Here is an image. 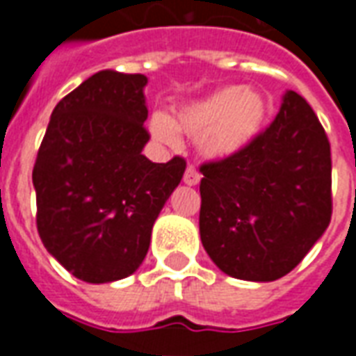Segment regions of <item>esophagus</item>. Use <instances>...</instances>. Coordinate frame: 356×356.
I'll return each instance as SVG.
<instances>
[{
	"label": "esophagus",
	"instance_id": "1",
	"mask_svg": "<svg viewBox=\"0 0 356 356\" xmlns=\"http://www.w3.org/2000/svg\"><path fill=\"white\" fill-rule=\"evenodd\" d=\"M183 181H185V185L188 186H196L200 183V173L196 171L194 165H188L185 171V175H183Z\"/></svg>",
	"mask_w": 356,
	"mask_h": 356
}]
</instances>
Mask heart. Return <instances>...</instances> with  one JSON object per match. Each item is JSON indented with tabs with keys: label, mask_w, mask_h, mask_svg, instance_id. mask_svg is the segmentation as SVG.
I'll list each match as a JSON object with an SVG mask.
<instances>
[{
	"label": "heart",
	"mask_w": 356,
	"mask_h": 356,
	"mask_svg": "<svg viewBox=\"0 0 356 356\" xmlns=\"http://www.w3.org/2000/svg\"><path fill=\"white\" fill-rule=\"evenodd\" d=\"M268 101L259 89L227 86L175 110L150 116V133L158 143L177 147L179 133L196 137L208 160H229L242 154L261 137L267 125Z\"/></svg>",
	"instance_id": "heart-1"
}]
</instances>
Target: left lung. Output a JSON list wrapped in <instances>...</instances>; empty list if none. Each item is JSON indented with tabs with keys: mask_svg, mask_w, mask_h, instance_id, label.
<instances>
[{
	"mask_svg": "<svg viewBox=\"0 0 356 356\" xmlns=\"http://www.w3.org/2000/svg\"><path fill=\"white\" fill-rule=\"evenodd\" d=\"M200 171L202 246L232 278H282L328 229L330 143L296 91L284 93L275 122L252 147Z\"/></svg>",
	"mask_w": 356,
	"mask_h": 356,
	"instance_id": "8db88e82",
	"label": "left lung"
}]
</instances>
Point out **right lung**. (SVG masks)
<instances>
[{"label":"right lung","instance_id":"right-lung-1","mask_svg":"<svg viewBox=\"0 0 356 356\" xmlns=\"http://www.w3.org/2000/svg\"><path fill=\"white\" fill-rule=\"evenodd\" d=\"M145 74L101 70L58 102L35 158L38 232L63 267L89 284L133 275L186 162L154 163Z\"/></svg>","mask_w":356,"mask_h":356}]
</instances>
